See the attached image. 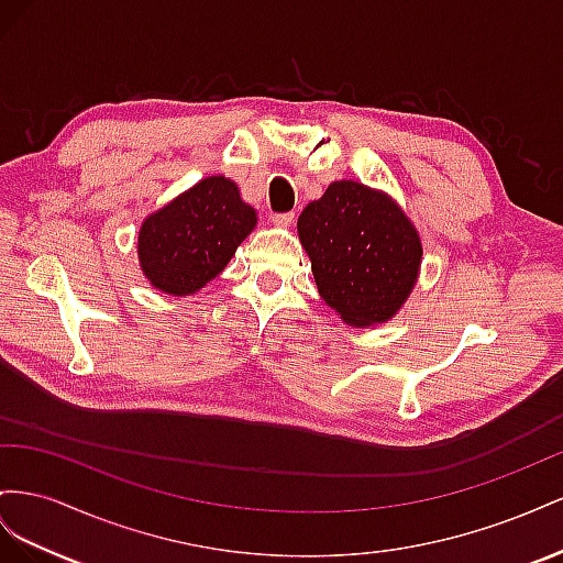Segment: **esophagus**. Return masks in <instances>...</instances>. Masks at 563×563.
I'll list each match as a JSON object with an SVG mask.
<instances>
[{"mask_svg":"<svg viewBox=\"0 0 563 563\" xmlns=\"http://www.w3.org/2000/svg\"><path fill=\"white\" fill-rule=\"evenodd\" d=\"M271 221L276 223V227H280V229H287V227H292V223H295V212H287V214H271Z\"/></svg>","mask_w":563,"mask_h":563,"instance_id":"obj_1","label":"esophagus"}]
</instances>
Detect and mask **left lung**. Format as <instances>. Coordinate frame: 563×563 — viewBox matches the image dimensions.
I'll use <instances>...</instances> for the list:
<instances>
[{
	"mask_svg": "<svg viewBox=\"0 0 563 563\" xmlns=\"http://www.w3.org/2000/svg\"><path fill=\"white\" fill-rule=\"evenodd\" d=\"M299 243L318 295L351 328L391 320L422 266V240L389 192L342 179L303 207Z\"/></svg>",
	"mask_w": 563,
	"mask_h": 563,
	"instance_id": "8db88e82",
	"label": "left lung"
}]
</instances>
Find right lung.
Segmentation results:
<instances>
[{
  "instance_id": "1",
  "label": "right lung",
  "mask_w": 563,
  "mask_h": 563,
  "mask_svg": "<svg viewBox=\"0 0 563 563\" xmlns=\"http://www.w3.org/2000/svg\"><path fill=\"white\" fill-rule=\"evenodd\" d=\"M254 227L256 210L240 198L235 181L207 176L143 219L139 266L163 295H196L227 268Z\"/></svg>"
}]
</instances>
